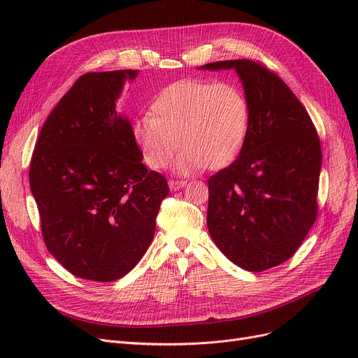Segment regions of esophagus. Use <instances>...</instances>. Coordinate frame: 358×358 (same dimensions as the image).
Here are the masks:
<instances>
[{"label": "esophagus", "mask_w": 358, "mask_h": 358, "mask_svg": "<svg viewBox=\"0 0 358 358\" xmlns=\"http://www.w3.org/2000/svg\"><path fill=\"white\" fill-rule=\"evenodd\" d=\"M185 185H187V180H183V179H170L169 180V187L173 191L180 189V188H183Z\"/></svg>", "instance_id": "esophagus-1"}]
</instances>
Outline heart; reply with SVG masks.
<instances>
[{
  "instance_id": "heart-1",
  "label": "heart",
  "mask_w": 358,
  "mask_h": 358,
  "mask_svg": "<svg viewBox=\"0 0 358 358\" xmlns=\"http://www.w3.org/2000/svg\"><path fill=\"white\" fill-rule=\"evenodd\" d=\"M249 122L251 106L239 85L187 79L162 90L131 133L150 169L166 167L178 145L176 170H218L239 155Z\"/></svg>"
}]
</instances>
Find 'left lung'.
Returning <instances> with one entry per match:
<instances>
[{"label":"left lung","mask_w":358,"mask_h":358,"mask_svg":"<svg viewBox=\"0 0 358 358\" xmlns=\"http://www.w3.org/2000/svg\"><path fill=\"white\" fill-rule=\"evenodd\" d=\"M203 69H234L251 106L241 155L208 180V229L230 262L264 272L294 255L317 220L320 137L305 106L264 64L231 59Z\"/></svg>","instance_id":"obj_1"}]
</instances>
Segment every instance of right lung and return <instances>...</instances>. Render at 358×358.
I'll use <instances>...</instances> for the list:
<instances>
[{
  "instance_id": "obj_1",
  "label": "right lung",
  "mask_w": 358,
  "mask_h": 358,
  "mask_svg": "<svg viewBox=\"0 0 358 358\" xmlns=\"http://www.w3.org/2000/svg\"><path fill=\"white\" fill-rule=\"evenodd\" d=\"M137 70L82 74L43 125L29 185L48 251L74 276L113 282L154 239L166 178L148 170L115 101Z\"/></svg>"
}]
</instances>
